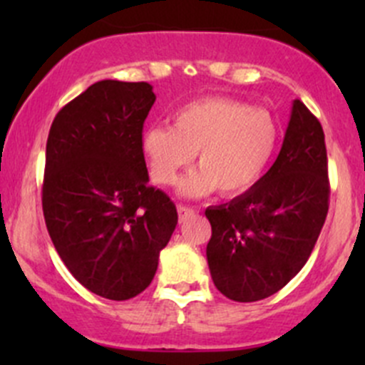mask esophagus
Listing matches in <instances>:
<instances>
[{
  "label": "esophagus",
  "mask_w": 365,
  "mask_h": 365,
  "mask_svg": "<svg viewBox=\"0 0 365 365\" xmlns=\"http://www.w3.org/2000/svg\"><path fill=\"white\" fill-rule=\"evenodd\" d=\"M194 213H196V210L194 208H190V206H185V205H178V217H180V220H187L189 219V217H192Z\"/></svg>",
  "instance_id": "34e87169"
}]
</instances>
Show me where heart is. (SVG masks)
<instances>
[{
  "label": "heart",
  "mask_w": 365,
  "mask_h": 365,
  "mask_svg": "<svg viewBox=\"0 0 365 365\" xmlns=\"http://www.w3.org/2000/svg\"><path fill=\"white\" fill-rule=\"evenodd\" d=\"M277 145V127L263 109L226 97L194 101L173 114V127L143 132L141 150L150 176L173 185L196 153L197 171L180 183L185 196H205L217 189L238 196L256 185Z\"/></svg>",
  "instance_id": "b5f03b06"
}]
</instances>
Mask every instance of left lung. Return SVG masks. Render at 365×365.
<instances>
[{
    "instance_id": "8db88e82",
    "label": "left lung",
    "mask_w": 365,
    "mask_h": 365,
    "mask_svg": "<svg viewBox=\"0 0 365 365\" xmlns=\"http://www.w3.org/2000/svg\"><path fill=\"white\" fill-rule=\"evenodd\" d=\"M329 197L322 123L295 101L267 175L230 203L206 208L212 224L206 259L217 289L235 302H256L284 288L314 249Z\"/></svg>"
}]
</instances>
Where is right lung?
Segmentation results:
<instances>
[{
	"mask_svg": "<svg viewBox=\"0 0 365 365\" xmlns=\"http://www.w3.org/2000/svg\"><path fill=\"white\" fill-rule=\"evenodd\" d=\"M155 102L148 83L98 81L54 118L46 146L42 208L70 274L109 300L145 292L178 213L148 185L143 125Z\"/></svg>",
	"mask_w": 365,
	"mask_h": 365,
	"instance_id": "right-lung-1",
	"label": "right lung"
}]
</instances>
